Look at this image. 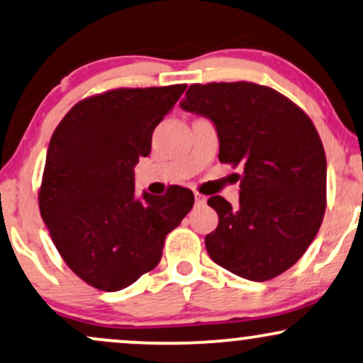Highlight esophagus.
Masks as SVG:
<instances>
[{"label": "esophagus", "mask_w": 363, "mask_h": 363, "mask_svg": "<svg viewBox=\"0 0 363 363\" xmlns=\"http://www.w3.org/2000/svg\"><path fill=\"white\" fill-rule=\"evenodd\" d=\"M194 199H196V204H204L206 203V196L199 194V193H194Z\"/></svg>", "instance_id": "1"}]
</instances>
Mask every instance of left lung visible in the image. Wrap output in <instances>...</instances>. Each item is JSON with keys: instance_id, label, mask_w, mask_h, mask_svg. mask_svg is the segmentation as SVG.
I'll use <instances>...</instances> for the list:
<instances>
[{"instance_id": "1", "label": "left lung", "mask_w": 363, "mask_h": 363, "mask_svg": "<svg viewBox=\"0 0 363 363\" xmlns=\"http://www.w3.org/2000/svg\"><path fill=\"white\" fill-rule=\"evenodd\" d=\"M181 108L215 125L220 162L243 167L237 206L208 199L218 213L204 240L209 257L248 281L286 272L311 245L326 208V155L313 121L253 82L193 84Z\"/></svg>"}]
</instances>
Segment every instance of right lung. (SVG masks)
Returning <instances> with one entry per match:
<instances>
[{
  "label": "right lung",
  "mask_w": 363,
  "mask_h": 363,
  "mask_svg": "<svg viewBox=\"0 0 363 363\" xmlns=\"http://www.w3.org/2000/svg\"><path fill=\"white\" fill-rule=\"evenodd\" d=\"M186 84L113 89L77 103L52 135L38 206L65 264L106 292L160 262L164 240L194 204L191 189L135 194V165Z\"/></svg>",
  "instance_id": "add662e5"
}]
</instances>
